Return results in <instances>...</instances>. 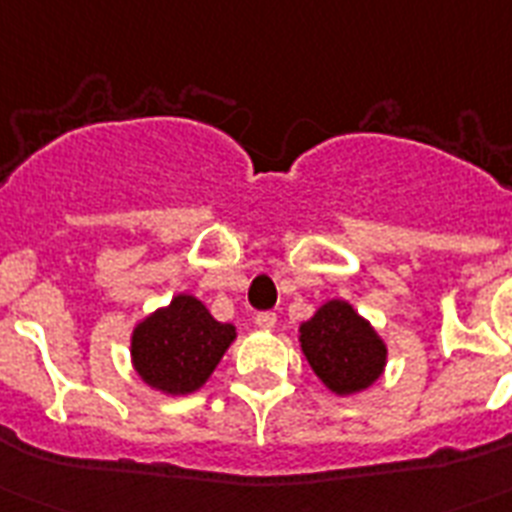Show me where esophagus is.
Here are the masks:
<instances>
[{"mask_svg":"<svg viewBox=\"0 0 512 512\" xmlns=\"http://www.w3.org/2000/svg\"><path fill=\"white\" fill-rule=\"evenodd\" d=\"M274 324H277V314H272V311H261V314H256V327L259 329H274Z\"/></svg>","mask_w":512,"mask_h":512,"instance_id":"obj_1","label":"esophagus"}]
</instances>
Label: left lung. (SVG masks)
I'll return each mask as SVG.
<instances>
[{
  "instance_id": "obj_1",
  "label": "left lung",
  "mask_w": 512,
  "mask_h": 512,
  "mask_svg": "<svg viewBox=\"0 0 512 512\" xmlns=\"http://www.w3.org/2000/svg\"><path fill=\"white\" fill-rule=\"evenodd\" d=\"M298 332L303 356L335 395H356L382 377L387 345L348 301H327Z\"/></svg>"
}]
</instances>
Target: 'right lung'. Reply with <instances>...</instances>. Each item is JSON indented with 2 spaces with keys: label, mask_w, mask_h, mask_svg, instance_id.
<instances>
[{
  "label": "right lung",
  "mask_w": 512,
  "mask_h": 512,
  "mask_svg": "<svg viewBox=\"0 0 512 512\" xmlns=\"http://www.w3.org/2000/svg\"><path fill=\"white\" fill-rule=\"evenodd\" d=\"M235 340L232 324L217 322L204 303L188 293L135 324L130 356L138 377L164 395L201 390Z\"/></svg>",
  "instance_id": "1"
}]
</instances>
